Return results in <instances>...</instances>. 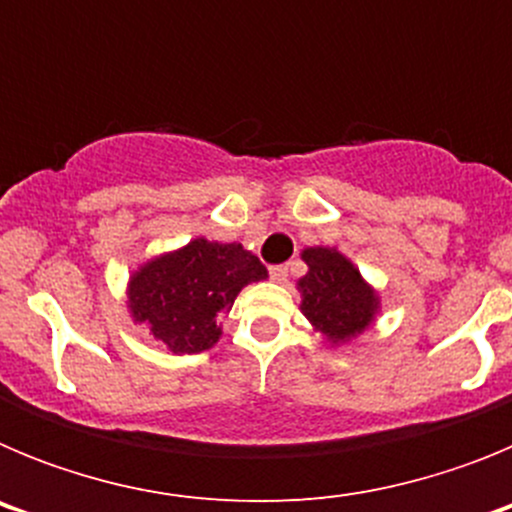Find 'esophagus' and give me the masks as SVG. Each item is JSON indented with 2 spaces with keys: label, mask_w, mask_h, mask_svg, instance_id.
I'll list each match as a JSON object with an SVG mask.
<instances>
[{
  "label": "esophagus",
  "mask_w": 512,
  "mask_h": 512,
  "mask_svg": "<svg viewBox=\"0 0 512 512\" xmlns=\"http://www.w3.org/2000/svg\"><path fill=\"white\" fill-rule=\"evenodd\" d=\"M269 274H271V279H274V282H287V277H289V266H287V264L271 266Z\"/></svg>",
  "instance_id": "1"
}]
</instances>
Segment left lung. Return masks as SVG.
<instances>
[{"label": "left lung", "instance_id": "left-lung-1", "mask_svg": "<svg viewBox=\"0 0 512 512\" xmlns=\"http://www.w3.org/2000/svg\"><path fill=\"white\" fill-rule=\"evenodd\" d=\"M310 271L300 279L302 312L328 341H348L372 323L377 297L359 271L333 248L302 253Z\"/></svg>", "mask_w": 512, "mask_h": 512}]
</instances>
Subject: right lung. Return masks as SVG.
<instances>
[{"label": "right lung", "instance_id": "right-lung-1", "mask_svg": "<svg viewBox=\"0 0 512 512\" xmlns=\"http://www.w3.org/2000/svg\"><path fill=\"white\" fill-rule=\"evenodd\" d=\"M266 266L241 243L197 238L182 251L148 261L130 279V310L174 354H200L220 338L217 320Z\"/></svg>", "mask_w": 512, "mask_h": 512}]
</instances>
